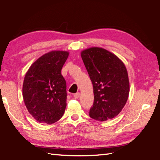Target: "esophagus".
<instances>
[{
	"label": "esophagus",
	"mask_w": 160,
	"mask_h": 160,
	"mask_svg": "<svg viewBox=\"0 0 160 160\" xmlns=\"http://www.w3.org/2000/svg\"><path fill=\"white\" fill-rule=\"evenodd\" d=\"M79 95H80V93H75L73 97L75 99H78L79 98Z\"/></svg>",
	"instance_id": "1"
}]
</instances>
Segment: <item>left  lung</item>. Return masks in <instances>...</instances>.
Returning a JSON list of instances; mask_svg holds the SVG:
<instances>
[{"mask_svg": "<svg viewBox=\"0 0 160 160\" xmlns=\"http://www.w3.org/2000/svg\"><path fill=\"white\" fill-rule=\"evenodd\" d=\"M81 56L93 86L94 102L89 116L101 122L116 117L129 93L127 69L123 61L103 48L91 47Z\"/></svg>", "mask_w": 160, "mask_h": 160, "instance_id": "obj_1", "label": "left lung"}]
</instances>
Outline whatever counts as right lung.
I'll return each instance as SVG.
<instances>
[{
	"instance_id": "1",
	"label": "right lung",
	"mask_w": 160,
	"mask_h": 160,
	"mask_svg": "<svg viewBox=\"0 0 160 160\" xmlns=\"http://www.w3.org/2000/svg\"><path fill=\"white\" fill-rule=\"evenodd\" d=\"M69 52L52 51L37 59L26 72L22 97L26 108L39 123L52 124L67 106L66 81L61 73Z\"/></svg>"
}]
</instances>
